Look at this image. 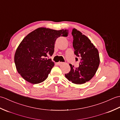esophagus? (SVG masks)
Wrapping results in <instances>:
<instances>
[{
	"instance_id": "obj_1",
	"label": "esophagus",
	"mask_w": 120,
	"mask_h": 120,
	"mask_svg": "<svg viewBox=\"0 0 120 120\" xmlns=\"http://www.w3.org/2000/svg\"><path fill=\"white\" fill-rule=\"evenodd\" d=\"M63 62H58L57 63V64L59 65H62V64H63Z\"/></svg>"
}]
</instances>
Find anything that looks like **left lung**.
<instances>
[{"instance_id":"1","label":"left lung","mask_w":120,"mask_h":120,"mask_svg":"<svg viewBox=\"0 0 120 120\" xmlns=\"http://www.w3.org/2000/svg\"><path fill=\"white\" fill-rule=\"evenodd\" d=\"M73 46L74 53L80 59L78 68L70 64L71 70L65 76L72 83L77 85L85 83L95 74L100 62L98 51L89 38L76 29L72 30Z\"/></svg>"}]
</instances>
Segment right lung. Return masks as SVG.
<instances>
[{
  "mask_svg": "<svg viewBox=\"0 0 120 120\" xmlns=\"http://www.w3.org/2000/svg\"><path fill=\"white\" fill-rule=\"evenodd\" d=\"M68 31L40 27L24 38L15 52L14 62L18 73L25 80L37 84L46 79L55 65L47 57L54 52L56 39L67 37Z\"/></svg>",
  "mask_w": 120,
  "mask_h": 120,
  "instance_id": "right-lung-1",
  "label": "right lung"
}]
</instances>
